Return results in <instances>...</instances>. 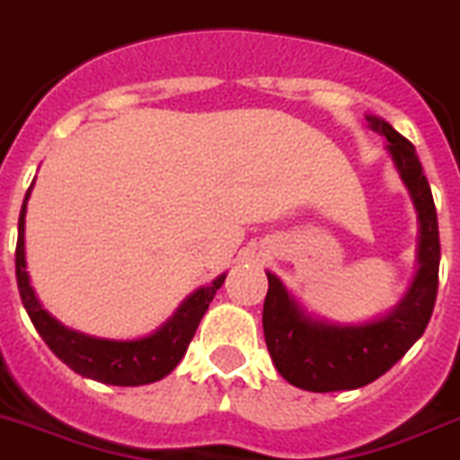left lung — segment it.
Instances as JSON below:
<instances>
[{"label":"left lung","instance_id":"obj_1","mask_svg":"<svg viewBox=\"0 0 460 460\" xmlns=\"http://www.w3.org/2000/svg\"><path fill=\"white\" fill-rule=\"evenodd\" d=\"M366 120L373 132L390 141L387 151L416 205L420 222L418 271L404 300L390 314L349 326L305 316L286 286L274 274H267L269 290L262 312L267 349L283 378L290 385L309 392L357 390L380 378L423 335L435 309L439 229L430 184L411 141L404 139L383 118L368 115Z\"/></svg>","mask_w":460,"mask_h":460}]
</instances>
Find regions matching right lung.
<instances>
[{
  "mask_svg": "<svg viewBox=\"0 0 460 460\" xmlns=\"http://www.w3.org/2000/svg\"><path fill=\"white\" fill-rule=\"evenodd\" d=\"M30 189L25 193L21 217H18L16 281L23 307L28 312L30 321H32V326L37 328V333L42 335L49 349L63 364L70 366L75 373H80L84 378L120 387L148 385V383L165 378L167 373L174 371V366L186 354V347L193 340L198 323L210 307L215 293L222 288L226 274L217 276L210 286H203L193 295H189L179 305L177 312L170 316V321L163 323V328H158L155 333L146 335V338L106 340L70 331V328H66L49 314L47 309H42L35 290L30 286L28 271H25V210H28L25 203H28Z\"/></svg>",
  "mask_w": 460,
  "mask_h": 460,
  "instance_id": "right-lung-1",
  "label": "right lung"
}]
</instances>
